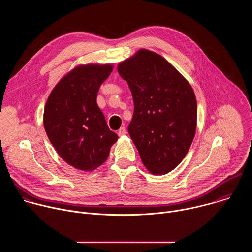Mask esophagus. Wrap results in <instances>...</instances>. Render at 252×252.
<instances>
[{
  "label": "esophagus",
  "mask_w": 252,
  "mask_h": 252,
  "mask_svg": "<svg viewBox=\"0 0 252 252\" xmlns=\"http://www.w3.org/2000/svg\"><path fill=\"white\" fill-rule=\"evenodd\" d=\"M126 133V128H125V127H121V128L118 130V134H119L120 136L125 135Z\"/></svg>",
  "instance_id": "esophagus-1"
}]
</instances>
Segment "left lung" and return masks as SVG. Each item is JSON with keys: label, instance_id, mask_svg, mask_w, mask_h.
I'll return each mask as SVG.
<instances>
[{"label": "left lung", "instance_id": "left-lung-1", "mask_svg": "<svg viewBox=\"0 0 252 252\" xmlns=\"http://www.w3.org/2000/svg\"><path fill=\"white\" fill-rule=\"evenodd\" d=\"M134 103L128 133L142 163L166 174L187 156L196 130L197 104L190 84L160 55L141 49L118 65Z\"/></svg>", "mask_w": 252, "mask_h": 252}]
</instances>
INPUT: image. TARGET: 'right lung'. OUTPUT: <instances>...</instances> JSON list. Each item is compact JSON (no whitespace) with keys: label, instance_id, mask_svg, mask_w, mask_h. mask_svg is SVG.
<instances>
[{"label":"right lung","instance_id":"add662e5","mask_svg":"<svg viewBox=\"0 0 252 252\" xmlns=\"http://www.w3.org/2000/svg\"><path fill=\"white\" fill-rule=\"evenodd\" d=\"M113 64L88 63L74 67L50 94L44 110V126L59 156L84 171L100 166L119 136L112 131L96 103L101 84Z\"/></svg>","mask_w":252,"mask_h":252}]
</instances>
